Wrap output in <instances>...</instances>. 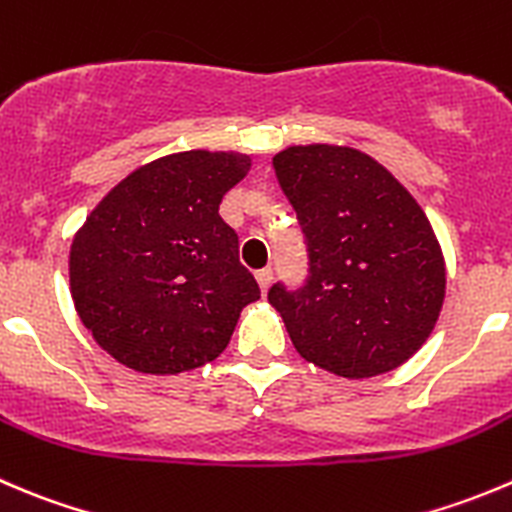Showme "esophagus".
<instances>
[{
  "mask_svg": "<svg viewBox=\"0 0 512 512\" xmlns=\"http://www.w3.org/2000/svg\"><path fill=\"white\" fill-rule=\"evenodd\" d=\"M255 277H257V285H260V290L267 292V287H270V282H272L270 267H262V270H257Z\"/></svg>",
  "mask_w": 512,
  "mask_h": 512,
  "instance_id": "esophagus-1",
  "label": "esophagus"
}]
</instances>
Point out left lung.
I'll use <instances>...</instances> for the list:
<instances>
[{"label": "left lung", "instance_id": "8db88e82", "mask_svg": "<svg viewBox=\"0 0 512 512\" xmlns=\"http://www.w3.org/2000/svg\"><path fill=\"white\" fill-rule=\"evenodd\" d=\"M307 247L300 287L267 300L295 350L342 377L403 365L433 332L445 297L435 232L380 162L350 147H287L272 157Z\"/></svg>", "mask_w": 512, "mask_h": 512}]
</instances>
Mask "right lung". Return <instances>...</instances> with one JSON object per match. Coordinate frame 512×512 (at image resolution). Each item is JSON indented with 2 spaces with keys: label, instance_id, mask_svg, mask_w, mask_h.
Instances as JSON below:
<instances>
[{
  "label": "right lung",
  "instance_id": "1",
  "mask_svg": "<svg viewBox=\"0 0 512 512\" xmlns=\"http://www.w3.org/2000/svg\"><path fill=\"white\" fill-rule=\"evenodd\" d=\"M250 170L237 152L162 157L119 182L69 252L72 300L114 360L175 375L215 360L260 300L220 202Z\"/></svg>",
  "mask_w": 512,
  "mask_h": 512
}]
</instances>
